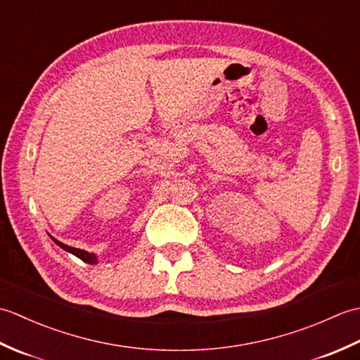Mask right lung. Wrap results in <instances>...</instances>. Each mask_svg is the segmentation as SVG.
<instances>
[{"label":"right lung","instance_id":"right-lung-1","mask_svg":"<svg viewBox=\"0 0 360 360\" xmlns=\"http://www.w3.org/2000/svg\"><path fill=\"white\" fill-rule=\"evenodd\" d=\"M52 240H53V243L58 244L60 248L65 249V250H68V252H71L72 255L79 257V258H80V259H83V262H85V263H89V264H94V263H97V258H96V255H94V254H89V252H85V250H82V249H75V248H71V246H66V244L57 241L56 238H52Z\"/></svg>","mask_w":360,"mask_h":360}]
</instances>
